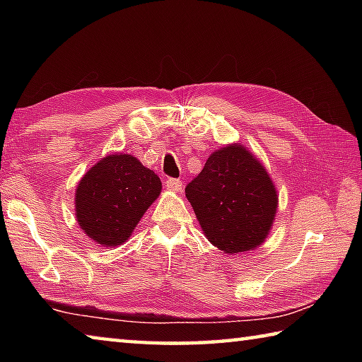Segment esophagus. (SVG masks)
Here are the masks:
<instances>
[{"label": "esophagus", "instance_id": "obj_1", "mask_svg": "<svg viewBox=\"0 0 362 362\" xmlns=\"http://www.w3.org/2000/svg\"><path fill=\"white\" fill-rule=\"evenodd\" d=\"M166 188L170 189V192H180V189H182V180H179V179H168Z\"/></svg>", "mask_w": 362, "mask_h": 362}]
</instances>
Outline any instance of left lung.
I'll return each instance as SVG.
<instances>
[{
  "label": "left lung",
  "instance_id": "obj_1",
  "mask_svg": "<svg viewBox=\"0 0 362 362\" xmlns=\"http://www.w3.org/2000/svg\"><path fill=\"white\" fill-rule=\"evenodd\" d=\"M185 196L204 236L223 254L260 247L273 228L278 192L252 151L228 144L212 151Z\"/></svg>",
  "mask_w": 362,
  "mask_h": 362
}]
</instances>
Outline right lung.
<instances>
[{
	"label": "right lung",
	"mask_w": 362,
	"mask_h": 362,
	"mask_svg": "<svg viewBox=\"0 0 362 362\" xmlns=\"http://www.w3.org/2000/svg\"><path fill=\"white\" fill-rule=\"evenodd\" d=\"M161 189L159 177L136 156L107 155L78 182L76 222L94 243L118 247L129 240Z\"/></svg>",
	"instance_id": "obj_1"
}]
</instances>
